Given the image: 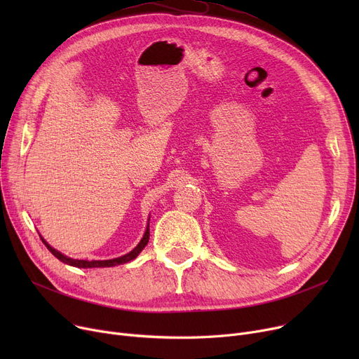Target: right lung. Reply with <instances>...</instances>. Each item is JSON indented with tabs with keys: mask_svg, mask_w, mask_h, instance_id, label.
Listing matches in <instances>:
<instances>
[{
	"mask_svg": "<svg viewBox=\"0 0 359 359\" xmlns=\"http://www.w3.org/2000/svg\"><path fill=\"white\" fill-rule=\"evenodd\" d=\"M41 236V234H39ZM42 241L45 246L48 248V250L56 257L60 259L61 262L67 263V265L69 266H75V268H111V266H116V265H123V263H128L130 260H134L141 252L142 249L147 246V243L149 240V218H148V222H147V229H145V233L141 238V241L137 244V248L134 250H130L129 253L121 256V257H115V259H109V260H81V259H72V257H68L65 255H62L61 252H58L56 249H53L50 244L41 236Z\"/></svg>",
	"mask_w": 359,
	"mask_h": 359,
	"instance_id": "add662e5",
	"label": "right lung"
}]
</instances>
